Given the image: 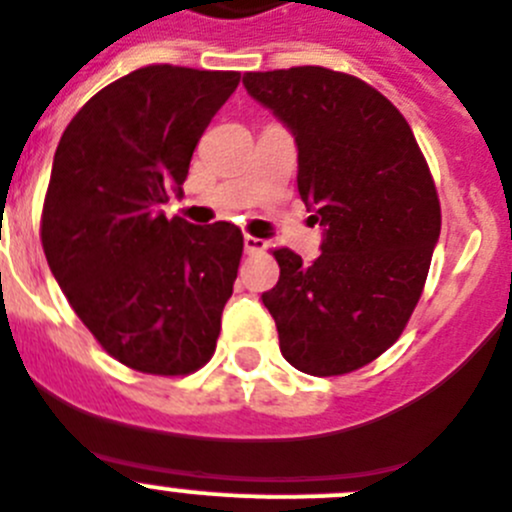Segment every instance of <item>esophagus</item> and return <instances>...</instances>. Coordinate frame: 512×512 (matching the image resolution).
Listing matches in <instances>:
<instances>
[{
	"instance_id": "34e87169",
	"label": "esophagus",
	"mask_w": 512,
	"mask_h": 512,
	"mask_svg": "<svg viewBox=\"0 0 512 512\" xmlns=\"http://www.w3.org/2000/svg\"><path fill=\"white\" fill-rule=\"evenodd\" d=\"M265 247H267L265 239L252 237V234H245V252H247V255H257V252H262Z\"/></svg>"
}]
</instances>
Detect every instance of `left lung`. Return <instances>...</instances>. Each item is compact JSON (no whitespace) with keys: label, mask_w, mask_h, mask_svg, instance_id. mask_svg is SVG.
<instances>
[{"label":"left lung","mask_w":512,"mask_h":512,"mask_svg":"<svg viewBox=\"0 0 512 512\" xmlns=\"http://www.w3.org/2000/svg\"><path fill=\"white\" fill-rule=\"evenodd\" d=\"M242 84L296 137L298 193L324 227L311 265L273 250L262 303L290 365L347 375L398 342L421 298L441 232L434 178L411 124L362 78L296 66Z\"/></svg>","instance_id":"8db88e82"}]
</instances>
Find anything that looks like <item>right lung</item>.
<instances>
[{
  "label": "right lung",
  "instance_id": "1",
  "mask_svg": "<svg viewBox=\"0 0 512 512\" xmlns=\"http://www.w3.org/2000/svg\"><path fill=\"white\" fill-rule=\"evenodd\" d=\"M237 71L145 66L91 96L63 132L40 239L55 280L104 352L147 375H191L216 349L245 239L158 211L181 193Z\"/></svg>",
  "mask_w": 512,
  "mask_h": 512
}]
</instances>
